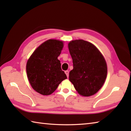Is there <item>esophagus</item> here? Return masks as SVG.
<instances>
[{"label": "esophagus", "instance_id": "1", "mask_svg": "<svg viewBox=\"0 0 131 131\" xmlns=\"http://www.w3.org/2000/svg\"><path fill=\"white\" fill-rule=\"evenodd\" d=\"M65 74H66V75H67L68 78V77H69V71H68V70H66V71H65Z\"/></svg>", "mask_w": 131, "mask_h": 131}]
</instances>
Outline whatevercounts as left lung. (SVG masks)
Here are the masks:
<instances>
[{
    "label": "left lung",
    "instance_id": "left-lung-1",
    "mask_svg": "<svg viewBox=\"0 0 131 131\" xmlns=\"http://www.w3.org/2000/svg\"><path fill=\"white\" fill-rule=\"evenodd\" d=\"M68 47L73 63L69 80L80 95H93L106 78L107 68L104 56L93 44L82 39L71 41Z\"/></svg>",
    "mask_w": 131,
    "mask_h": 131
}]
</instances>
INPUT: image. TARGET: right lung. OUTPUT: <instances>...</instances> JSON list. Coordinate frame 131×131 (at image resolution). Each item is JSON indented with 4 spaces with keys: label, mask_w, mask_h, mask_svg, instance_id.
Wrapping results in <instances>:
<instances>
[{
    "label": "right lung",
    "mask_w": 131,
    "mask_h": 131,
    "mask_svg": "<svg viewBox=\"0 0 131 131\" xmlns=\"http://www.w3.org/2000/svg\"><path fill=\"white\" fill-rule=\"evenodd\" d=\"M63 47L62 41L49 39L39 46L29 58L26 73L34 90L43 95L54 92L67 78L58 60Z\"/></svg>",
    "instance_id": "right-lung-1"
}]
</instances>
